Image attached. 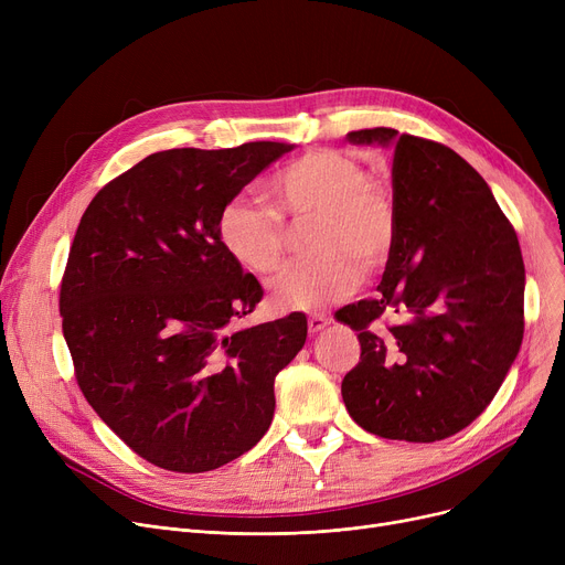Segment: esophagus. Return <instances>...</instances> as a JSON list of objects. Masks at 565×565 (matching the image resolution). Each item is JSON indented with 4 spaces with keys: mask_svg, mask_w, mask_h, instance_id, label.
<instances>
[{
    "mask_svg": "<svg viewBox=\"0 0 565 565\" xmlns=\"http://www.w3.org/2000/svg\"><path fill=\"white\" fill-rule=\"evenodd\" d=\"M330 322H332V318H328L324 313H313V316H309V332H320L328 328Z\"/></svg>",
    "mask_w": 565,
    "mask_h": 565,
    "instance_id": "1",
    "label": "esophagus"
}]
</instances>
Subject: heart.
Here are the masks:
<instances>
[{
  "label": "heart",
  "instance_id": "obj_1",
  "mask_svg": "<svg viewBox=\"0 0 565 565\" xmlns=\"http://www.w3.org/2000/svg\"><path fill=\"white\" fill-rule=\"evenodd\" d=\"M275 210L233 199L220 215V241L233 260L258 277L279 270L290 226L316 224L307 252L273 284L279 309H320L350 295L387 265L396 243V207L371 171L348 153L316 148L279 169L270 181Z\"/></svg>",
  "mask_w": 565,
  "mask_h": 565
}]
</instances>
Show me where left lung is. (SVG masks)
Here are the masks:
<instances>
[{"label": "left lung", "mask_w": 565, "mask_h": 565, "mask_svg": "<svg viewBox=\"0 0 565 565\" xmlns=\"http://www.w3.org/2000/svg\"><path fill=\"white\" fill-rule=\"evenodd\" d=\"M392 143L396 243L375 298L337 311L358 332L360 362L341 382L364 430L437 441L490 405L524 334V263L513 224L481 173L449 146L354 130Z\"/></svg>", "instance_id": "obj_1"}]
</instances>
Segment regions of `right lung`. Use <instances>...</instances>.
Masks as SVG:
<instances>
[{
    "label": "right lung",
    "mask_w": 565,
    "mask_h": 565,
    "mask_svg": "<svg viewBox=\"0 0 565 565\" xmlns=\"http://www.w3.org/2000/svg\"><path fill=\"white\" fill-rule=\"evenodd\" d=\"M292 146L171 148L88 203L58 290L75 380L98 417L156 467L199 473L273 424L275 377L307 316L237 330L263 300L220 241L226 203Z\"/></svg>",
    "instance_id": "add662e5"
}]
</instances>
